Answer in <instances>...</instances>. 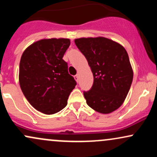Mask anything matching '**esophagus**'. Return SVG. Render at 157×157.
Returning a JSON list of instances; mask_svg holds the SVG:
<instances>
[{
	"mask_svg": "<svg viewBox=\"0 0 157 157\" xmlns=\"http://www.w3.org/2000/svg\"><path fill=\"white\" fill-rule=\"evenodd\" d=\"M74 77H75V80H76L77 82H78V80H79V75H76Z\"/></svg>",
	"mask_w": 157,
	"mask_h": 157,
	"instance_id": "34e87169",
	"label": "esophagus"
}]
</instances>
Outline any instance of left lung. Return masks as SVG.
<instances>
[{"label": "left lung", "mask_w": 157, "mask_h": 157, "mask_svg": "<svg viewBox=\"0 0 157 157\" xmlns=\"http://www.w3.org/2000/svg\"><path fill=\"white\" fill-rule=\"evenodd\" d=\"M94 76L91 90L83 94L88 105L101 113H110L125 101L132 83L133 69L125 48L103 37L75 39Z\"/></svg>", "instance_id": "left-lung-1"}]
</instances>
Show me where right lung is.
I'll return each instance as SVG.
<instances>
[{
    "label": "right lung",
    "instance_id": "right-lung-1",
    "mask_svg": "<svg viewBox=\"0 0 157 157\" xmlns=\"http://www.w3.org/2000/svg\"><path fill=\"white\" fill-rule=\"evenodd\" d=\"M67 38L43 39L23 52L19 67V83L23 94L36 110L53 114L67 105L76 81L63 60L69 47Z\"/></svg>",
    "mask_w": 157,
    "mask_h": 157
}]
</instances>
